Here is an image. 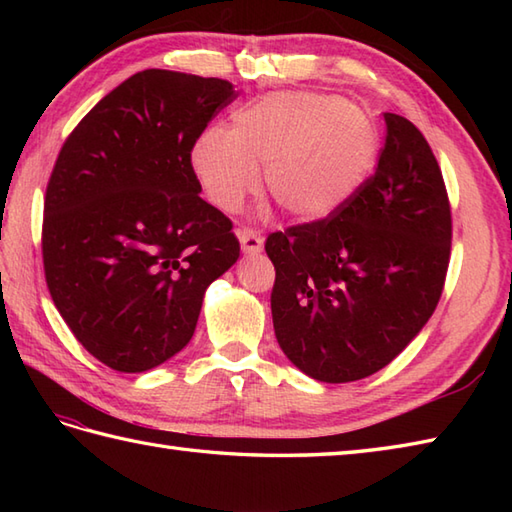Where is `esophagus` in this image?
I'll use <instances>...</instances> for the list:
<instances>
[{"mask_svg":"<svg viewBox=\"0 0 512 512\" xmlns=\"http://www.w3.org/2000/svg\"><path fill=\"white\" fill-rule=\"evenodd\" d=\"M237 239L239 244H242V250L246 255H257L264 250V237L257 231H253V228H239Z\"/></svg>","mask_w":512,"mask_h":512,"instance_id":"34e87169","label":"esophagus"}]
</instances>
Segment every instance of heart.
<instances>
[{
    "mask_svg": "<svg viewBox=\"0 0 512 512\" xmlns=\"http://www.w3.org/2000/svg\"><path fill=\"white\" fill-rule=\"evenodd\" d=\"M378 132L361 107L341 96L286 90L259 96L209 129L193 147V169L217 209L235 213L264 184L279 209L317 222L350 204L372 176Z\"/></svg>",
    "mask_w": 512,
    "mask_h": 512,
    "instance_id": "heart-1",
    "label": "heart"
}]
</instances>
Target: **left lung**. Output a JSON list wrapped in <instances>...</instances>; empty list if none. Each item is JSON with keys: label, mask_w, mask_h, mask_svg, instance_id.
Wrapping results in <instances>:
<instances>
[{"label": "left lung", "mask_w": 512, "mask_h": 512, "mask_svg": "<svg viewBox=\"0 0 512 512\" xmlns=\"http://www.w3.org/2000/svg\"><path fill=\"white\" fill-rule=\"evenodd\" d=\"M383 116L385 147L356 198L266 239L277 343L321 383H352L394 361L431 319L447 277L451 209L438 160L405 116Z\"/></svg>", "instance_id": "left-lung-1"}]
</instances>
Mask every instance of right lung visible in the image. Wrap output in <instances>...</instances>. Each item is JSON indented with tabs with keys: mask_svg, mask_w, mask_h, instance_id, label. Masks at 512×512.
Returning a JSON list of instances; mask_svg holds the SVG:
<instances>
[{
	"mask_svg": "<svg viewBox=\"0 0 512 512\" xmlns=\"http://www.w3.org/2000/svg\"><path fill=\"white\" fill-rule=\"evenodd\" d=\"M233 83L143 70L61 147L43 204L54 306L94 358L125 374L187 347L204 292L239 257L231 220L200 198L191 149Z\"/></svg>",
	"mask_w": 512,
	"mask_h": 512,
	"instance_id": "obj_1",
	"label": "right lung"
}]
</instances>
